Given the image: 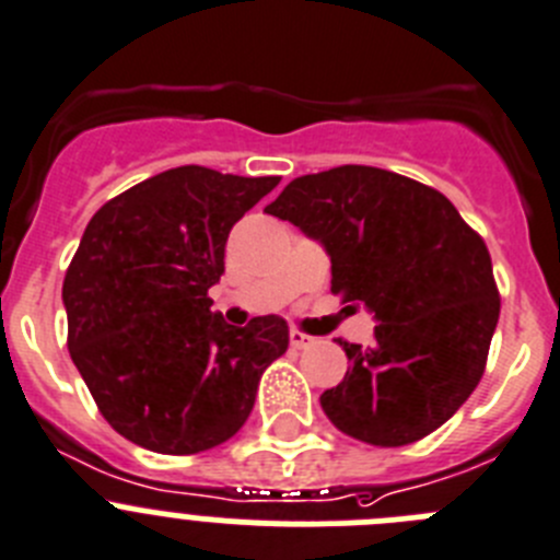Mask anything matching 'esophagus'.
<instances>
[{
    "label": "esophagus",
    "mask_w": 560,
    "mask_h": 560,
    "mask_svg": "<svg viewBox=\"0 0 560 560\" xmlns=\"http://www.w3.org/2000/svg\"><path fill=\"white\" fill-rule=\"evenodd\" d=\"M290 342H292V348H298V351H304V348H312V345H315L317 339L312 337V334L298 331V328H292V331H290Z\"/></svg>",
    "instance_id": "esophagus-1"
}]
</instances>
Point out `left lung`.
<instances>
[{"mask_svg":"<svg viewBox=\"0 0 560 560\" xmlns=\"http://www.w3.org/2000/svg\"><path fill=\"white\" fill-rule=\"evenodd\" d=\"M265 212L320 240L334 295L378 320L370 348L339 339L351 368L320 395L328 420L375 447L445 425L478 386L498 328L483 237L439 190L370 165L298 176Z\"/></svg>","mask_w":560,"mask_h":560,"instance_id":"8db88e82","label":"left lung"}]
</instances>
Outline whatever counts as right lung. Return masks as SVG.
<instances>
[{
	"label": "right lung",
	"mask_w": 560,
	"mask_h": 560,
	"mask_svg": "<svg viewBox=\"0 0 560 560\" xmlns=\"http://www.w3.org/2000/svg\"><path fill=\"white\" fill-rule=\"evenodd\" d=\"M279 182L182 165L88 223L62 281L68 353L104 420L135 445L192 456L232 439L287 351L279 315L234 328L207 295L232 226Z\"/></svg>",
	"instance_id": "right-lung-1"
}]
</instances>
